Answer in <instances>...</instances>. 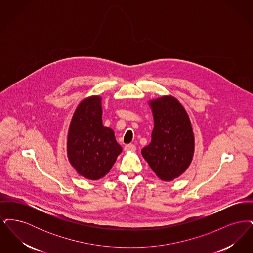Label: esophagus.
I'll use <instances>...</instances> for the list:
<instances>
[{
  "instance_id": "34e87169",
  "label": "esophagus",
  "mask_w": 253,
  "mask_h": 253,
  "mask_svg": "<svg viewBox=\"0 0 253 253\" xmlns=\"http://www.w3.org/2000/svg\"><path fill=\"white\" fill-rule=\"evenodd\" d=\"M124 150H125V151H132V152H133V151H135V145H126V146L124 147Z\"/></svg>"
}]
</instances>
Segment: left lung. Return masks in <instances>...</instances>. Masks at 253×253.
<instances>
[{"instance_id": "obj_1", "label": "left lung", "mask_w": 253, "mask_h": 253, "mask_svg": "<svg viewBox=\"0 0 253 253\" xmlns=\"http://www.w3.org/2000/svg\"><path fill=\"white\" fill-rule=\"evenodd\" d=\"M155 127L141 154L157 176L171 181L190 166L194 152L193 128L186 110L171 96L150 101Z\"/></svg>"}]
</instances>
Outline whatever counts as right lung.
Here are the masks:
<instances>
[{
    "label": "right lung",
    "mask_w": 253,
    "mask_h": 253,
    "mask_svg": "<svg viewBox=\"0 0 253 253\" xmlns=\"http://www.w3.org/2000/svg\"><path fill=\"white\" fill-rule=\"evenodd\" d=\"M101 117V97H87L76 109L68 132L69 161L79 174L91 180L108 173L122 152L114 131L103 126Z\"/></svg>",
    "instance_id": "obj_1"
}]
</instances>
